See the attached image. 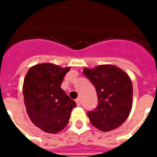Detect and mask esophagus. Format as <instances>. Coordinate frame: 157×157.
<instances>
[{
	"label": "esophagus",
	"mask_w": 157,
	"mask_h": 157,
	"mask_svg": "<svg viewBox=\"0 0 157 157\" xmlns=\"http://www.w3.org/2000/svg\"><path fill=\"white\" fill-rule=\"evenodd\" d=\"M75 102H76V104H77V106H80L81 105V98H78L75 99Z\"/></svg>",
	"instance_id": "34e87169"
}]
</instances>
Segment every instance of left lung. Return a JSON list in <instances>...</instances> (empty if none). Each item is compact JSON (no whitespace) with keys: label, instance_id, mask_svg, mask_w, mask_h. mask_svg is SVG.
I'll return each instance as SVG.
<instances>
[{"label":"left lung","instance_id":"8db88e82","mask_svg":"<svg viewBox=\"0 0 157 157\" xmlns=\"http://www.w3.org/2000/svg\"><path fill=\"white\" fill-rule=\"evenodd\" d=\"M83 74L97 90L98 104L87 113L92 125L102 131H110L128 118L132 109L131 80L121 69L112 65L85 68Z\"/></svg>","mask_w":157,"mask_h":157}]
</instances>
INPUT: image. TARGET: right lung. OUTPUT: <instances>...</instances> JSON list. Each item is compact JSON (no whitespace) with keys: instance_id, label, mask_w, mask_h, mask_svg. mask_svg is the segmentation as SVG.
Listing matches in <instances>:
<instances>
[{"instance_id":"obj_1","label":"right lung","mask_w":157,"mask_h":157,"mask_svg":"<svg viewBox=\"0 0 157 157\" xmlns=\"http://www.w3.org/2000/svg\"><path fill=\"white\" fill-rule=\"evenodd\" d=\"M70 67L44 63L33 66L26 74L22 93L31 121L41 130L56 134L68 124L76 103L60 87Z\"/></svg>"}]
</instances>
